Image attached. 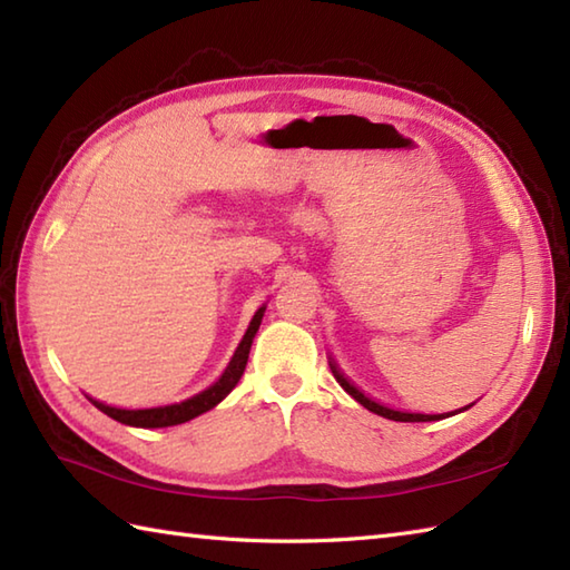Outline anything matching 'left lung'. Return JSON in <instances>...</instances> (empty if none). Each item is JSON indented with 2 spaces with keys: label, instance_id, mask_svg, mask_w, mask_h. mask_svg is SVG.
Masks as SVG:
<instances>
[{
  "label": "left lung",
  "instance_id": "8db88e82",
  "mask_svg": "<svg viewBox=\"0 0 570 570\" xmlns=\"http://www.w3.org/2000/svg\"><path fill=\"white\" fill-rule=\"evenodd\" d=\"M331 370H333V377L337 380V384H341L343 390L355 399V402H360L362 406L370 409L372 414H377V416L392 419V421H439V419L453 416V414H409V411H396V409H390V406H384V404H377V402H372L370 396L362 394L355 384H350L345 374H343L341 370H337V365H335L333 360H331ZM465 409H468V406H465ZM465 409H460V411H465ZM455 414H458V411H455Z\"/></svg>",
  "mask_w": 570,
  "mask_h": 570
}]
</instances>
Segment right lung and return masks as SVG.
<instances>
[{
  "mask_svg": "<svg viewBox=\"0 0 570 570\" xmlns=\"http://www.w3.org/2000/svg\"><path fill=\"white\" fill-rule=\"evenodd\" d=\"M262 316H264V306L254 313V318L249 323V328L242 337L239 347L235 350L233 360H229L227 370L223 372V377L217 380L208 390L186 399V402L180 404H168V406H156V409H117V406H107L98 399H90V402L98 406L102 414H107L110 419L119 421V423H127V426H139V429H164V426H178V423H186L190 419H196L205 411H210L213 406H217L223 402V399L235 390L242 372L247 367V357H249V347L254 335H257L259 325H262Z\"/></svg>",
  "mask_w": 570,
  "mask_h": 570,
  "instance_id": "1",
  "label": "right lung"
}]
</instances>
